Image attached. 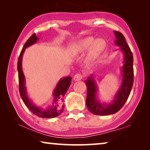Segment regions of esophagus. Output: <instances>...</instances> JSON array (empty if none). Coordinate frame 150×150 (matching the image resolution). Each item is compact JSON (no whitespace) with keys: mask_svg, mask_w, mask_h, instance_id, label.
I'll use <instances>...</instances> for the list:
<instances>
[{"mask_svg":"<svg viewBox=\"0 0 150 150\" xmlns=\"http://www.w3.org/2000/svg\"><path fill=\"white\" fill-rule=\"evenodd\" d=\"M83 78V75L81 74V73H77L73 77V79H74L75 81H80Z\"/></svg>","mask_w":150,"mask_h":150,"instance_id":"esophagus-1","label":"esophagus"}]
</instances>
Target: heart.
<instances>
[{"mask_svg":"<svg viewBox=\"0 0 150 150\" xmlns=\"http://www.w3.org/2000/svg\"><path fill=\"white\" fill-rule=\"evenodd\" d=\"M106 42L102 38H97L94 40L93 37H87L75 42L72 45V52L75 54L83 52L91 47L88 58L93 59L98 55L105 47Z\"/></svg>","mask_w":150,"mask_h":150,"instance_id":"heart-1","label":"heart"}]
</instances>
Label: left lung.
<instances>
[{
    "instance_id": "8db88e82",
    "label": "left lung",
    "mask_w": 150,
    "mask_h": 150,
    "mask_svg": "<svg viewBox=\"0 0 150 150\" xmlns=\"http://www.w3.org/2000/svg\"><path fill=\"white\" fill-rule=\"evenodd\" d=\"M115 37V44L120 47V50L124 54V65L122 68V81L120 87L116 94L112 103L110 104H101L96 99V92L98 87L93 76L88 77L85 81L87 87V96L86 105L91 112L95 115L106 116L112 115L120 110L130 95L134 83L133 55L130 47L127 44L126 39L122 33L114 31Z\"/></svg>"
}]
</instances>
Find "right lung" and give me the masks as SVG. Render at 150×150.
I'll return each mask as SVG.
<instances>
[{
  "mask_svg": "<svg viewBox=\"0 0 150 150\" xmlns=\"http://www.w3.org/2000/svg\"><path fill=\"white\" fill-rule=\"evenodd\" d=\"M38 40V38L35 35V34H32L25 43L19 55L17 63V69L18 72L20 95L28 108L35 115L44 118H55L63 112V108H64L63 97H64L68 88L71 84V77H67L61 79L59 80L55 88L54 93H53L54 98H53V103L51 106L45 108H40L35 106L30 100L28 96L27 95L26 87L25 86V77L22 68V59L25 49L30 45L34 44L35 43L37 42Z\"/></svg>",
  "mask_w": 150,
  "mask_h": 150,
  "instance_id": "add662e5",
  "label": "right lung"
}]
</instances>
